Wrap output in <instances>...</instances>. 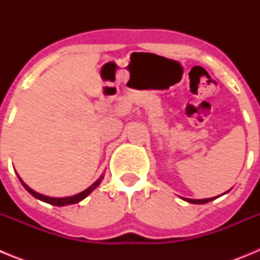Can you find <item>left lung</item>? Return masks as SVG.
Wrapping results in <instances>:
<instances>
[{
  "label": "left lung",
  "instance_id": "8db88e82",
  "mask_svg": "<svg viewBox=\"0 0 260 260\" xmlns=\"http://www.w3.org/2000/svg\"><path fill=\"white\" fill-rule=\"evenodd\" d=\"M186 202H189V203H194V204H204V203H208V202L213 201L215 198H208V199H187V198H183Z\"/></svg>",
  "mask_w": 260,
  "mask_h": 260
}]
</instances>
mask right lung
Returning <instances> with one entry per match:
<instances>
[{"label":"right lung","mask_w":260,"mask_h":260,"mask_svg":"<svg viewBox=\"0 0 260 260\" xmlns=\"http://www.w3.org/2000/svg\"><path fill=\"white\" fill-rule=\"evenodd\" d=\"M19 180H20V178H19ZM102 180H103V176L100 177V178H99V180L96 181L95 183H92V185L89 186L88 189H86V190H84V191L79 192V194L74 195V197H68V198H50V197H45V195H41V194H39V192L34 191V190H32V189H29L28 186H27L26 183L23 182L22 180H20V182H22V185L24 186V189H26L27 191L29 192V194L34 195V197H35L36 199H40V201L47 202V203L53 204V206H58V207H61V206H68V204L78 203V202H80V201H82V199L86 198V197L89 194V192L92 191L93 189H96V187H98V186L100 185Z\"/></svg>","instance_id":"1"}]
</instances>
